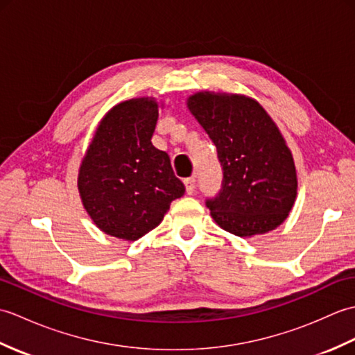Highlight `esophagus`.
<instances>
[{"label":"esophagus","mask_w":355,"mask_h":355,"mask_svg":"<svg viewBox=\"0 0 355 355\" xmlns=\"http://www.w3.org/2000/svg\"><path fill=\"white\" fill-rule=\"evenodd\" d=\"M184 186H186V192L187 193H193L195 192V186H197V180H195V177H189L184 180Z\"/></svg>","instance_id":"1"}]
</instances>
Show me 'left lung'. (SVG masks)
I'll list each match as a JSON object with an SVG mask.
<instances>
[{"label": "left lung", "mask_w": 355, "mask_h": 355, "mask_svg": "<svg viewBox=\"0 0 355 355\" xmlns=\"http://www.w3.org/2000/svg\"><path fill=\"white\" fill-rule=\"evenodd\" d=\"M187 108L215 143L223 186L206 200L225 232L247 238L275 230L297 195L290 148L261 105L243 94L197 93Z\"/></svg>", "instance_id": "1"}]
</instances>
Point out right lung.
<instances>
[{
    "instance_id": "obj_1",
    "label": "right lung",
    "mask_w": 355,
    "mask_h": 355,
    "mask_svg": "<svg viewBox=\"0 0 355 355\" xmlns=\"http://www.w3.org/2000/svg\"><path fill=\"white\" fill-rule=\"evenodd\" d=\"M158 119L153 97L125 101L97 126L82 160L78 189L88 215L107 235L137 241L162 223L184 193L171 158L150 139Z\"/></svg>"
}]
</instances>
